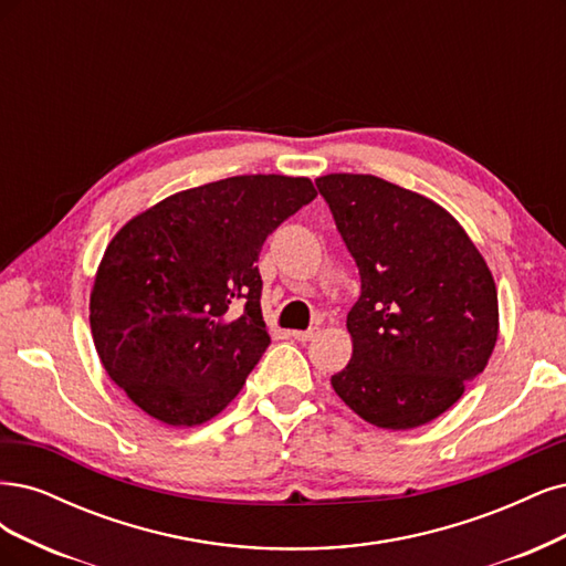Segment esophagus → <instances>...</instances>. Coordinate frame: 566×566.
I'll return each instance as SVG.
<instances>
[{
  "label": "esophagus",
  "mask_w": 566,
  "mask_h": 566,
  "mask_svg": "<svg viewBox=\"0 0 566 566\" xmlns=\"http://www.w3.org/2000/svg\"><path fill=\"white\" fill-rule=\"evenodd\" d=\"M291 336H294L296 340H301V343H307V340H313L315 336H317V329H307V332H294V334H291Z\"/></svg>",
  "instance_id": "obj_1"
}]
</instances>
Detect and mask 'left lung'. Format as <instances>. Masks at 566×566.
<instances>
[{
    "label": "left lung",
    "mask_w": 566,
    "mask_h": 566,
    "mask_svg": "<svg viewBox=\"0 0 566 566\" xmlns=\"http://www.w3.org/2000/svg\"><path fill=\"white\" fill-rule=\"evenodd\" d=\"M315 184L361 280L348 313L353 359L332 386L376 428L426 426L459 402L494 353L491 270L461 223L423 195L369 174Z\"/></svg>",
    "instance_id": "1"
}]
</instances>
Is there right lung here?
<instances>
[{
    "label": "right lung",
    "instance_id": "add662e5",
    "mask_svg": "<svg viewBox=\"0 0 566 566\" xmlns=\"http://www.w3.org/2000/svg\"><path fill=\"white\" fill-rule=\"evenodd\" d=\"M310 178L232 176L176 192L107 244L88 301L103 367L157 421L221 413L270 345L259 253L313 202Z\"/></svg>",
    "mask_w": 566,
    "mask_h": 566
}]
</instances>
